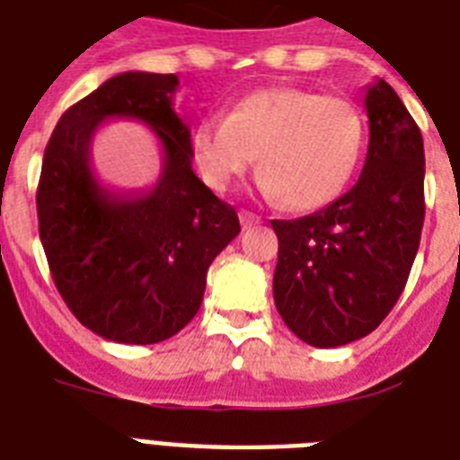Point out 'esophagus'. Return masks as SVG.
<instances>
[{
  "mask_svg": "<svg viewBox=\"0 0 460 460\" xmlns=\"http://www.w3.org/2000/svg\"><path fill=\"white\" fill-rule=\"evenodd\" d=\"M238 217H241V226H243V229H252V226H258V224L262 222L258 215H252V212H248V209H241Z\"/></svg>",
  "mask_w": 460,
  "mask_h": 460,
  "instance_id": "34e87169",
  "label": "esophagus"
}]
</instances>
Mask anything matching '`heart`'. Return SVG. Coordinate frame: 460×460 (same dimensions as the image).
I'll use <instances>...</instances> for the list:
<instances>
[{
	"instance_id": "heart-1",
	"label": "heart",
	"mask_w": 460,
	"mask_h": 460,
	"mask_svg": "<svg viewBox=\"0 0 460 460\" xmlns=\"http://www.w3.org/2000/svg\"><path fill=\"white\" fill-rule=\"evenodd\" d=\"M365 124L353 102L296 85L255 90L226 117L190 133L202 181L215 190L243 176L258 155L265 193L288 209H320L341 195L363 153Z\"/></svg>"
}]
</instances>
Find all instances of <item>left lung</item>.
<instances>
[{
	"label": "left lung",
	"instance_id": "8db88e82",
	"mask_svg": "<svg viewBox=\"0 0 460 460\" xmlns=\"http://www.w3.org/2000/svg\"><path fill=\"white\" fill-rule=\"evenodd\" d=\"M370 146L349 193L301 219H274V305L310 346L363 339L396 305L425 222L422 136L401 97L377 78L365 93Z\"/></svg>",
	"mask_w": 460,
	"mask_h": 460
}]
</instances>
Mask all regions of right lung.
<instances>
[{"instance_id": "right-lung-1", "label": "right lung", "mask_w": 460, "mask_h": 460, "mask_svg": "<svg viewBox=\"0 0 460 460\" xmlns=\"http://www.w3.org/2000/svg\"><path fill=\"white\" fill-rule=\"evenodd\" d=\"M173 74L126 71L61 114L38 186L40 241L81 324L117 343H157L200 310L212 260L238 236L236 209L193 172L190 128L173 110ZM107 118H138L163 153L155 184L111 189L92 169Z\"/></svg>"}]
</instances>
